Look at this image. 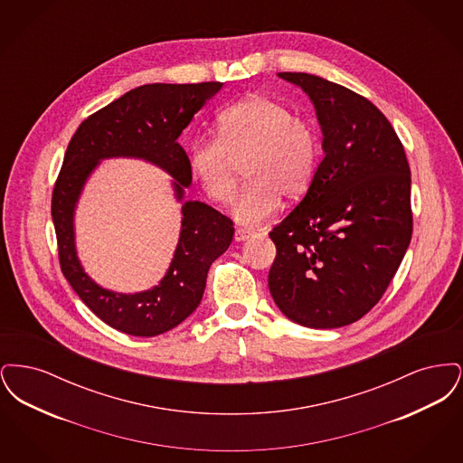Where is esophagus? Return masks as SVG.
<instances>
[{
	"label": "esophagus",
	"mask_w": 463,
	"mask_h": 463,
	"mask_svg": "<svg viewBox=\"0 0 463 463\" xmlns=\"http://www.w3.org/2000/svg\"><path fill=\"white\" fill-rule=\"evenodd\" d=\"M251 236H253L251 231L241 229V227H238L236 232H234V240H236V241H244V240H248V238H251Z\"/></svg>",
	"instance_id": "esophagus-1"
}]
</instances>
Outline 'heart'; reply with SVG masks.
Segmentation results:
<instances>
[{"mask_svg": "<svg viewBox=\"0 0 463 463\" xmlns=\"http://www.w3.org/2000/svg\"><path fill=\"white\" fill-rule=\"evenodd\" d=\"M321 157L317 130L285 102L251 95L219 114V135L196 137L187 147L189 168L203 193L227 204L236 191L240 165L248 184L234 203L236 221L257 225L279 208L281 196L307 193Z\"/></svg>", "mask_w": 463, "mask_h": 463, "instance_id": "obj_1", "label": "heart"}]
</instances>
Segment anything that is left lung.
I'll return each instance as SVG.
<instances>
[{
  "label": "left lung",
  "instance_id": "obj_1",
  "mask_svg": "<svg viewBox=\"0 0 463 463\" xmlns=\"http://www.w3.org/2000/svg\"><path fill=\"white\" fill-rule=\"evenodd\" d=\"M279 78L310 97L325 157L307 194L269 232V289L288 319L340 328L378 304L411 241L410 165L368 99L307 72Z\"/></svg>",
  "mask_w": 463,
  "mask_h": 463
}]
</instances>
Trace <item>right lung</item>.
Masks as SVG:
<instances>
[{
	"label": "right lung",
	"mask_w": 463,
	"mask_h": 463,
	"mask_svg": "<svg viewBox=\"0 0 463 463\" xmlns=\"http://www.w3.org/2000/svg\"><path fill=\"white\" fill-rule=\"evenodd\" d=\"M221 89V81L142 85L89 116L67 146L52 194L59 262L78 297L114 330L156 336L189 317L203 298L210 265L232 241V221L204 203L185 201L175 255L165 278L153 289L123 295L93 283L80 264L72 225L76 201L99 161L116 156L142 157L161 166L175 178L176 199L184 198L193 172L178 137Z\"/></svg>",
	"instance_id": "1"
}]
</instances>
